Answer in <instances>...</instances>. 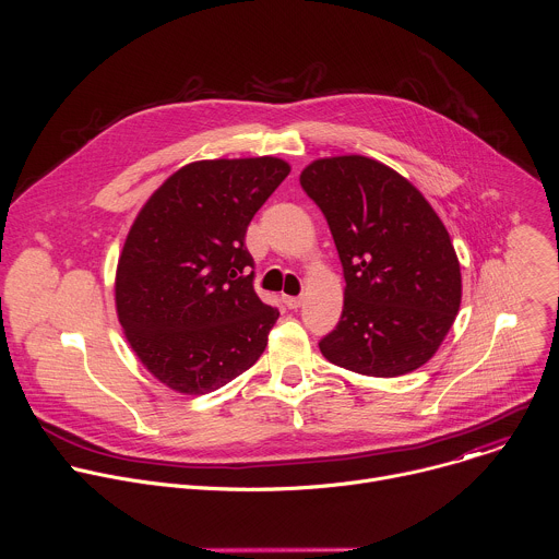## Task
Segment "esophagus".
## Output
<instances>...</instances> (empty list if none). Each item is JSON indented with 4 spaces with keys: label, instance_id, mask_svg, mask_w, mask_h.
Here are the masks:
<instances>
[{
    "label": "esophagus",
    "instance_id": "obj_1",
    "mask_svg": "<svg viewBox=\"0 0 559 559\" xmlns=\"http://www.w3.org/2000/svg\"><path fill=\"white\" fill-rule=\"evenodd\" d=\"M283 300H285V305H287L289 309H298L300 302H302L300 296H283Z\"/></svg>",
    "mask_w": 559,
    "mask_h": 559
}]
</instances>
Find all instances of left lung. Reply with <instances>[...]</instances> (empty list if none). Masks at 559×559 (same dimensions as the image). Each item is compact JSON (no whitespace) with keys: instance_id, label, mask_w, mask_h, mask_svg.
<instances>
[{"instance_id":"8db88e82","label":"left lung","mask_w":559,"mask_h":559,"mask_svg":"<svg viewBox=\"0 0 559 559\" xmlns=\"http://www.w3.org/2000/svg\"><path fill=\"white\" fill-rule=\"evenodd\" d=\"M300 186L323 210L345 274L336 330L318 347L349 371L405 376L433 358L462 300L451 236L423 192L362 154L316 158Z\"/></svg>"}]
</instances>
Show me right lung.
<instances>
[{
    "mask_svg": "<svg viewBox=\"0 0 559 559\" xmlns=\"http://www.w3.org/2000/svg\"><path fill=\"white\" fill-rule=\"evenodd\" d=\"M278 156L203 158L139 210L115 274V307L141 365L168 389L210 393L265 352L278 309L254 292L246 229L289 175Z\"/></svg>",
    "mask_w": 559,
    "mask_h": 559,
    "instance_id": "add662e5",
    "label": "right lung"
}]
</instances>
